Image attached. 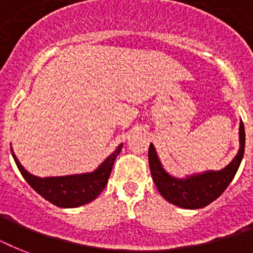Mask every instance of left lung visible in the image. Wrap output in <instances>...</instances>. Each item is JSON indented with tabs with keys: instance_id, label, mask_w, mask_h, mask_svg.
Segmentation results:
<instances>
[{
	"instance_id": "8db88e82",
	"label": "left lung",
	"mask_w": 253,
	"mask_h": 253,
	"mask_svg": "<svg viewBox=\"0 0 253 253\" xmlns=\"http://www.w3.org/2000/svg\"><path fill=\"white\" fill-rule=\"evenodd\" d=\"M239 152L226 168L192 174L186 178H176L164 170L154 144H150L148 163L156 188L168 202L184 209H201L211 204L226 190L239 169L244 155L246 132L244 125L239 127Z\"/></svg>"
}]
</instances>
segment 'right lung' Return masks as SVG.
<instances>
[{
    "label": "right lung",
    "mask_w": 253,
    "mask_h": 253,
    "mask_svg": "<svg viewBox=\"0 0 253 253\" xmlns=\"http://www.w3.org/2000/svg\"><path fill=\"white\" fill-rule=\"evenodd\" d=\"M122 150V144L95 169L94 172L60 177H37L29 173L14 155V162L27 184L43 198L59 208H79L95 200L107 185L113 164Z\"/></svg>",
    "instance_id": "obj_1"
}]
</instances>
